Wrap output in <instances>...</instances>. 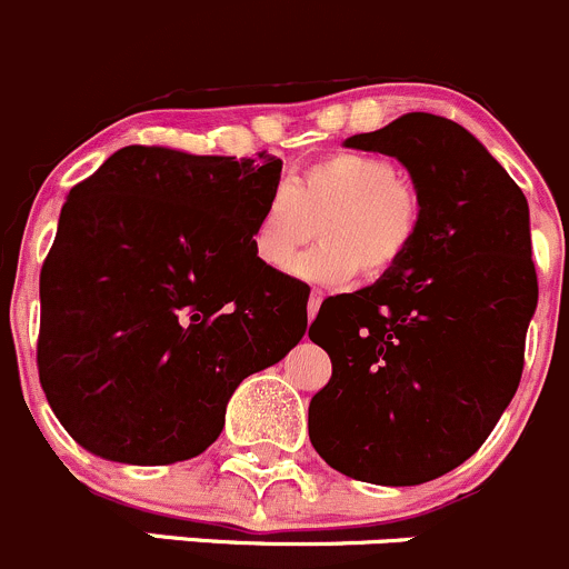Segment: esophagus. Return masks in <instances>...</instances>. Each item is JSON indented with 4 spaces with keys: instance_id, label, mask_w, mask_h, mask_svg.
I'll use <instances>...</instances> for the list:
<instances>
[{
    "instance_id": "obj_1",
    "label": "esophagus",
    "mask_w": 569,
    "mask_h": 569,
    "mask_svg": "<svg viewBox=\"0 0 569 569\" xmlns=\"http://www.w3.org/2000/svg\"><path fill=\"white\" fill-rule=\"evenodd\" d=\"M320 303H323V292H320V290L309 292V301H307V315H309V320H315V315H318Z\"/></svg>"
}]
</instances>
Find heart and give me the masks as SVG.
<instances>
[{
    "label": "heart",
    "instance_id": "heart-1",
    "mask_svg": "<svg viewBox=\"0 0 569 569\" xmlns=\"http://www.w3.org/2000/svg\"><path fill=\"white\" fill-rule=\"evenodd\" d=\"M318 247L290 263L301 282L345 284L383 277L400 266L421 230V199L386 158L337 153L309 163L290 183L277 186L251 227V254L279 271L298 244L313 234Z\"/></svg>",
    "mask_w": 569,
    "mask_h": 569
}]
</instances>
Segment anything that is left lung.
Returning <instances> with one entry per match:
<instances>
[{
  "label": "left lung",
  "mask_w": 569,
  "mask_h": 569,
  "mask_svg": "<svg viewBox=\"0 0 569 569\" xmlns=\"http://www.w3.org/2000/svg\"><path fill=\"white\" fill-rule=\"evenodd\" d=\"M345 148L408 169L421 230L400 266L320 307L309 339L333 372L309 438L345 477L421 485L471 458L518 391L537 309L529 202L447 117L411 111Z\"/></svg>",
  "instance_id": "left-lung-1"
}]
</instances>
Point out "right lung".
<instances>
[{"mask_svg": "<svg viewBox=\"0 0 569 569\" xmlns=\"http://www.w3.org/2000/svg\"><path fill=\"white\" fill-rule=\"evenodd\" d=\"M279 174L268 153L131 144L70 189L40 271L38 370L87 452L197 458L241 380L301 342L309 290L251 254Z\"/></svg>", "mask_w": 569, "mask_h": 569, "instance_id": "add662e5", "label": "right lung"}]
</instances>
